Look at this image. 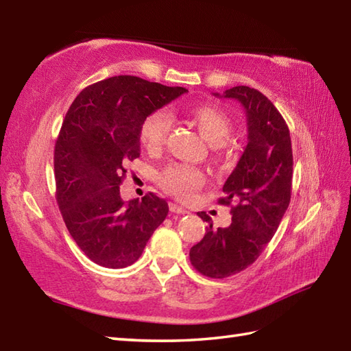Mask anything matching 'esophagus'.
Returning <instances> with one entry per match:
<instances>
[{
    "label": "esophagus",
    "instance_id": "esophagus-1",
    "mask_svg": "<svg viewBox=\"0 0 351 351\" xmlns=\"http://www.w3.org/2000/svg\"><path fill=\"white\" fill-rule=\"evenodd\" d=\"M169 210H170L171 213H175V214H189V213H190V211L185 210V208H182V206H180V205H176V204H170V205H169Z\"/></svg>",
    "mask_w": 351,
    "mask_h": 351
}]
</instances>
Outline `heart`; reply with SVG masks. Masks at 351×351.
<instances>
[{
    "instance_id": "b5f03b06",
    "label": "heart",
    "mask_w": 351,
    "mask_h": 351,
    "mask_svg": "<svg viewBox=\"0 0 351 351\" xmlns=\"http://www.w3.org/2000/svg\"><path fill=\"white\" fill-rule=\"evenodd\" d=\"M187 116L197 126L200 134L210 141L213 156L217 161H228L232 149L223 143L232 130V122L220 107L213 104H197L187 110ZM170 130V119L164 111H154L147 114L138 130V140L146 151L155 152L162 147ZM161 187L171 196L189 200L205 182L204 171L184 162H173L161 170L158 175Z\"/></svg>"
}]
</instances>
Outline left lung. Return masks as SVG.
<instances>
[{
    "label": "left lung",
    "mask_w": 351,
    "mask_h": 351,
    "mask_svg": "<svg viewBox=\"0 0 351 351\" xmlns=\"http://www.w3.org/2000/svg\"><path fill=\"white\" fill-rule=\"evenodd\" d=\"M223 96L243 104L249 134L240 161L223 185L225 196L219 199V204L230 205L232 223L213 229L210 215L197 213L210 228L190 249V261L200 274L213 279L237 274L255 263L278 230L293 189L289 130L278 108L247 86L229 88Z\"/></svg>",
    "instance_id": "1"
}]
</instances>
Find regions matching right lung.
<instances>
[{"instance_id": "right-lung-1", "label": "right lung", "mask_w": 351, "mask_h": 351, "mask_svg": "<svg viewBox=\"0 0 351 351\" xmlns=\"http://www.w3.org/2000/svg\"><path fill=\"white\" fill-rule=\"evenodd\" d=\"M185 92L119 75L87 86L71 104L54 149L56 199L69 234L95 264H134L166 219V200L147 193L126 204L119 185L126 162L140 156L143 119Z\"/></svg>"}]
</instances>
